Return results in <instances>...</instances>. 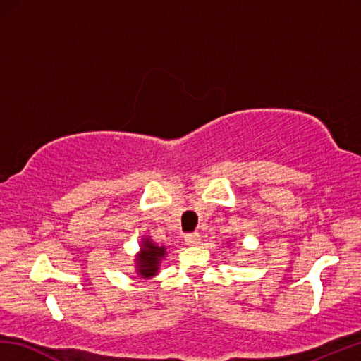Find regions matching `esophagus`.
I'll use <instances>...</instances> for the list:
<instances>
[{"mask_svg": "<svg viewBox=\"0 0 361 361\" xmlns=\"http://www.w3.org/2000/svg\"><path fill=\"white\" fill-rule=\"evenodd\" d=\"M184 241H186V245H189V246H197V245H200V241H201L200 233L198 232L186 233V235H184Z\"/></svg>", "mask_w": 361, "mask_h": 361, "instance_id": "esophagus-1", "label": "esophagus"}]
</instances>
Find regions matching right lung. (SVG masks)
I'll list each match as a JSON object with an SVG mask.
<instances>
[{"instance_id":"add662e5","label":"right lung","mask_w":361,"mask_h":361,"mask_svg":"<svg viewBox=\"0 0 361 361\" xmlns=\"http://www.w3.org/2000/svg\"><path fill=\"white\" fill-rule=\"evenodd\" d=\"M166 254V246H158L150 238H142L140 245V252L135 258L138 276L145 280L150 279V276H155Z\"/></svg>"}]
</instances>
